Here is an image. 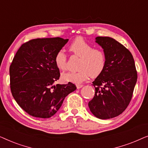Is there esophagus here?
Wrapping results in <instances>:
<instances>
[{
	"instance_id": "obj_1",
	"label": "esophagus",
	"mask_w": 148,
	"mask_h": 148,
	"mask_svg": "<svg viewBox=\"0 0 148 148\" xmlns=\"http://www.w3.org/2000/svg\"><path fill=\"white\" fill-rule=\"evenodd\" d=\"M76 86H77V89H80V88H82L84 86H83V85H82V84H77Z\"/></svg>"
}]
</instances>
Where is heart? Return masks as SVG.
I'll return each instance as SVG.
<instances>
[{
  "mask_svg": "<svg viewBox=\"0 0 148 148\" xmlns=\"http://www.w3.org/2000/svg\"><path fill=\"white\" fill-rule=\"evenodd\" d=\"M69 50L80 57L77 72H67L62 75V81L81 84L88 79L89 76L96 77L102 73L106 65V56L102 50L93 48L92 46L82 38H77L70 44ZM56 66L60 70L66 68V57L62 51H58L54 58Z\"/></svg>",
  "mask_w": 148,
  "mask_h": 148,
  "instance_id": "b5f03b06",
  "label": "heart"
}]
</instances>
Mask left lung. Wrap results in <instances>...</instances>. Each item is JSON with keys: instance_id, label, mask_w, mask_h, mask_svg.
<instances>
[{"instance_id": "1", "label": "left lung", "mask_w": 148, "mask_h": 148, "mask_svg": "<svg viewBox=\"0 0 148 148\" xmlns=\"http://www.w3.org/2000/svg\"><path fill=\"white\" fill-rule=\"evenodd\" d=\"M106 56V65L92 82L95 95L88 103L91 112L100 119L120 115L130 102L137 82L134 59L128 49L110 37L96 38Z\"/></svg>"}]
</instances>
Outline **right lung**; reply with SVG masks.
Instances as JSON below:
<instances>
[{
  "instance_id": "add662e5",
  "label": "right lung",
  "mask_w": 148,
  "mask_h": 148,
  "mask_svg": "<svg viewBox=\"0 0 148 148\" xmlns=\"http://www.w3.org/2000/svg\"><path fill=\"white\" fill-rule=\"evenodd\" d=\"M68 41L61 38L29 40L22 44L13 58L9 69L12 95L31 116H52L64 98L77 89L71 82L54 85L60 77L54 58Z\"/></svg>"
}]
</instances>
